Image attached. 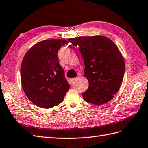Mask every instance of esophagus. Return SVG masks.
Listing matches in <instances>:
<instances>
[{"label": "esophagus", "mask_w": 148, "mask_h": 148, "mask_svg": "<svg viewBox=\"0 0 148 148\" xmlns=\"http://www.w3.org/2000/svg\"><path fill=\"white\" fill-rule=\"evenodd\" d=\"M77 79V78H73V79H71V81L72 82H74L75 80H76Z\"/></svg>", "instance_id": "esophagus-1"}]
</instances>
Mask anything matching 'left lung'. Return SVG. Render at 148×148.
Returning a JSON list of instances; mask_svg holds the SVG:
<instances>
[{
  "instance_id": "1",
  "label": "left lung",
  "mask_w": 148,
  "mask_h": 148,
  "mask_svg": "<svg viewBox=\"0 0 148 148\" xmlns=\"http://www.w3.org/2000/svg\"><path fill=\"white\" fill-rule=\"evenodd\" d=\"M79 47L84 62V75L89 88L82 93L88 103L101 105L111 100L118 91L124 77V60L116 45L101 36L69 39Z\"/></svg>"
}]
</instances>
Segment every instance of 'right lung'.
<instances>
[{
  "mask_svg": "<svg viewBox=\"0 0 148 148\" xmlns=\"http://www.w3.org/2000/svg\"><path fill=\"white\" fill-rule=\"evenodd\" d=\"M67 42L49 39L29 49L22 60L21 80L28 99L40 108H51L61 103L70 85L59 62L58 53Z\"/></svg>",
  "mask_w": 148,
  "mask_h": 148,
  "instance_id": "add662e5",
  "label": "right lung"
}]
</instances>
